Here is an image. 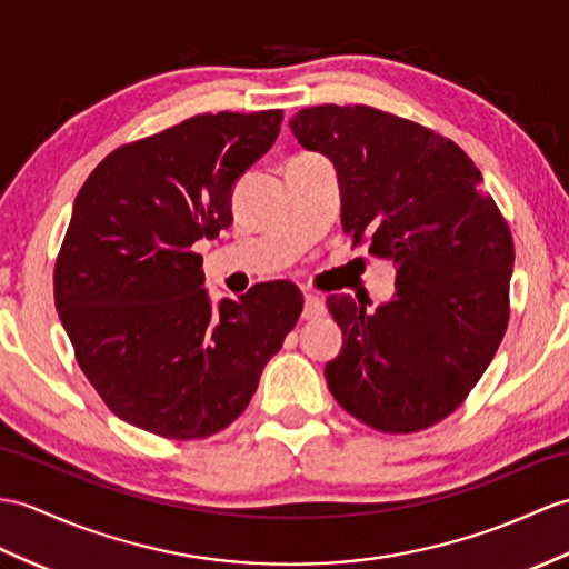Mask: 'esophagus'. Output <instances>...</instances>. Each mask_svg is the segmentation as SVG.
Wrapping results in <instances>:
<instances>
[{
	"mask_svg": "<svg viewBox=\"0 0 569 569\" xmlns=\"http://www.w3.org/2000/svg\"><path fill=\"white\" fill-rule=\"evenodd\" d=\"M322 315H325V302L317 296L308 293L306 302H302V320H317V317Z\"/></svg>",
	"mask_w": 569,
	"mask_h": 569,
	"instance_id": "esophagus-1",
	"label": "esophagus"
}]
</instances>
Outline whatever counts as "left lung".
Returning a JSON list of instances; mask_svg holds the SVG:
<instances>
[{
    "label": "left lung",
    "instance_id": "left-lung-1",
    "mask_svg": "<svg viewBox=\"0 0 569 569\" xmlns=\"http://www.w3.org/2000/svg\"><path fill=\"white\" fill-rule=\"evenodd\" d=\"M302 148L332 160L341 228L398 267L366 312L327 308L345 345L325 366L335 400L386 433L427 429L468 398L509 322L513 242L480 169L453 140L371 106H312L290 118Z\"/></svg>",
    "mask_w": 569,
    "mask_h": 569
}]
</instances>
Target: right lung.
Here are the masks:
<instances>
[{"instance_id":"right-lung-1","label":"right lung","mask_w":569,"mask_h":569,"mask_svg":"<svg viewBox=\"0 0 569 569\" xmlns=\"http://www.w3.org/2000/svg\"><path fill=\"white\" fill-rule=\"evenodd\" d=\"M283 113H203L123 144L79 189L56 263V308L106 407L164 439H206L244 412L302 312L290 281L218 306L198 240L232 224L237 179Z\"/></svg>"}]
</instances>
